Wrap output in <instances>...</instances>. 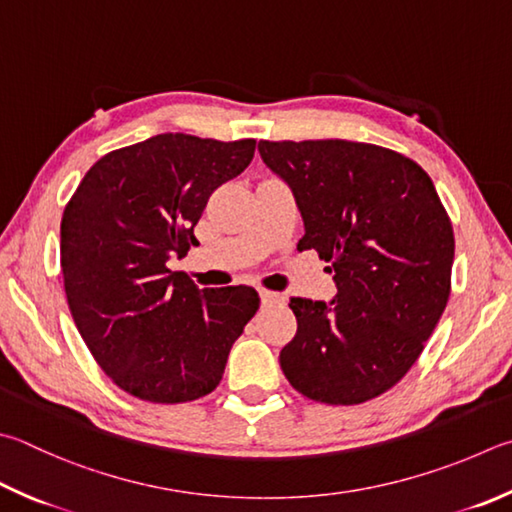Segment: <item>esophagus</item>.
I'll return each instance as SVG.
<instances>
[{"label": "esophagus", "instance_id": "esophagus-1", "mask_svg": "<svg viewBox=\"0 0 512 512\" xmlns=\"http://www.w3.org/2000/svg\"><path fill=\"white\" fill-rule=\"evenodd\" d=\"M259 297H262V304L264 306H273V304H282L284 302V295L280 293H273V291H259Z\"/></svg>", "mask_w": 512, "mask_h": 512}]
</instances>
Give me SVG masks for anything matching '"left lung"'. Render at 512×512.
Returning <instances> with one entry per match:
<instances>
[{
    "label": "left lung",
    "instance_id": "obj_1",
    "mask_svg": "<svg viewBox=\"0 0 512 512\" xmlns=\"http://www.w3.org/2000/svg\"><path fill=\"white\" fill-rule=\"evenodd\" d=\"M257 150L300 208L297 248L331 262L338 288L331 302L291 297L284 376L311 401H371L410 371L448 304V212L423 167L385 147L331 138Z\"/></svg>",
    "mask_w": 512,
    "mask_h": 512
}]
</instances>
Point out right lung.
Returning <instances> with one entry per match:
<instances>
[{
    "mask_svg": "<svg viewBox=\"0 0 512 512\" xmlns=\"http://www.w3.org/2000/svg\"><path fill=\"white\" fill-rule=\"evenodd\" d=\"M253 154V138L159 134L102 156L64 208L60 264L73 322L100 369L141 401L210 394L259 309L255 288H199L167 268L197 244L210 194Z\"/></svg>",
    "mask_w": 512,
    "mask_h": 512,
    "instance_id": "obj_1",
    "label": "right lung"
}]
</instances>
